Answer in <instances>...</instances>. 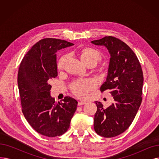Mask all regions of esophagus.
Masks as SVG:
<instances>
[{"mask_svg":"<svg viewBox=\"0 0 159 159\" xmlns=\"http://www.w3.org/2000/svg\"><path fill=\"white\" fill-rule=\"evenodd\" d=\"M86 102H84V101H80V102H79L78 103V106H82V105H84Z\"/></svg>","mask_w":159,"mask_h":159,"instance_id":"obj_1","label":"esophagus"}]
</instances>
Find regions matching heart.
<instances>
[{
  "label": "heart",
  "mask_w": 159,
  "mask_h": 159,
  "mask_svg": "<svg viewBox=\"0 0 159 159\" xmlns=\"http://www.w3.org/2000/svg\"><path fill=\"white\" fill-rule=\"evenodd\" d=\"M81 59L87 66L94 64L95 66L102 59V55L98 49L93 48L86 47L81 48L79 52ZM69 55H62L57 62V69L62 71L65 69ZM97 86L96 82L92 79H78L71 83L70 89L72 93L80 98H86L91 91L93 90Z\"/></svg>",
  "instance_id": "obj_1"
}]
</instances>
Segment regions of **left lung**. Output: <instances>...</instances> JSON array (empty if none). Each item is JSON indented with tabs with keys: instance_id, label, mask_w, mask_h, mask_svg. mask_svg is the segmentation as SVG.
I'll list each match as a JSON object with an SVG mask.
<instances>
[{
	"instance_id": "1",
	"label": "left lung",
	"mask_w": 159,
	"mask_h": 159,
	"mask_svg": "<svg viewBox=\"0 0 159 159\" xmlns=\"http://www.w3.org/2000/svg\"><path fill=\"white\" fill-rule=\"evenodd\" d=\"M91 43L106 46L111 55L106 81L100 89L110 91L115 102L104 109L101 102H95L94 117L95 132L111 138L126 131L135 117L143 99V73L135 53L120 39L108 36Z\"/></svg>"
}]
</instances>
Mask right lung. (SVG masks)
Segmentation results:
<instances>
[{
  "label": "right lung",
  "mask_w": 159,
  "mask_h": 159,
  "mask_svg": "<svg viewBox=\"0 0 159 159\" xmlns=\"http://www.w3.org/2000/svg\"><path fill=\"white\" fill-rule=\"evenodd\" d=\"M73 45L53 38L43 39L28 52L20 62L18 86L22 111L30 126L48 137L62 135L68 129L77 101L65 97L55 102L50 95V80L57 76V50Z\"/></svg>",
  "instance_id": "add662e5"
}]
</instances>
